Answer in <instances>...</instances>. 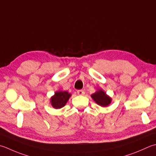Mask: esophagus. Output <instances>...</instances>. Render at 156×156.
<instances>
[{
  "label": "esophagus",
  "instance_id": "1",
  "mask_svg": "<svg viewBox=\"0 0 156 156\" xmlns=\"http://www.w3.org/2000/svg\"><path fill=\"white\" fill-rule=\"evenodd\" d=\"M77 93H78V95H84V94H85L84 91L82 90H78V91H77Z\"/></svg>",
  "mask_w": 156,
  "mask_h": 156
}]
</instances>
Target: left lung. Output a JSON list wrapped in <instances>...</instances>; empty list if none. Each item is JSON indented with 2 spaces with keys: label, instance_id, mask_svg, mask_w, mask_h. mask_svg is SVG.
Wrapping results in <instances>:
<instances>
[{
  "label": "left lung",
  "instance_id": "obj_1",
  "mask_svg": "<svg viewBox=\"0 0 156 156\" xmlns=\"http://www.w3.org/2000/svg\"><path fill=\"white\" fill-rule=\"evenodd\" d=\"M90 97L97 105L103 108L110 105L112 101L111 97L108 95L102 89H97L95 93L91 94Z\"/></svg>",
  "mask_w": 156,
  "mask_h": 156
}]
</instances>
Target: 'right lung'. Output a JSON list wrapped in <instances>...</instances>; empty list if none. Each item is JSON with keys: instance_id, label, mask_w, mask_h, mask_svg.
Wrapping results in <instances>:
<instances>
[{"instance_id": "add662e5", "label": "right lung", "mask_w": 156, "mask_h": 156, "mask_svg": "<svg viewBox=\"0 0 156 156\" xmlns=\"http://www.w3.org/2000/svg\"><path fill=\"white\" fill-rule=\"evenodd\" d=\"M72 94L69 93L68 91L58 90L55 93L53 96L50 99L51 104L55 109H60L66 105Z\"/></svg>"}]
</instances>
